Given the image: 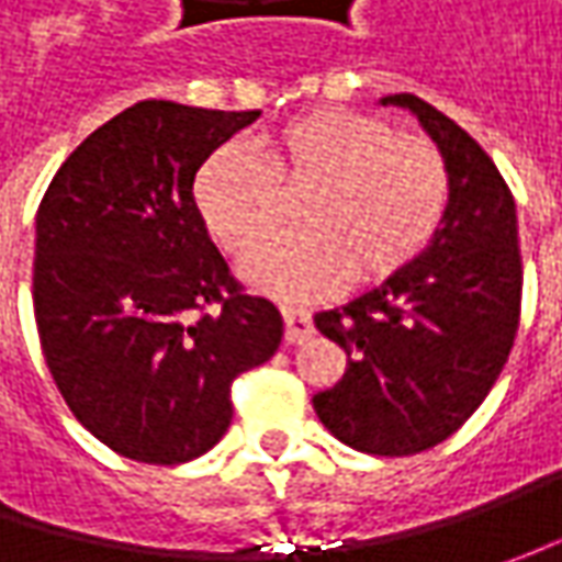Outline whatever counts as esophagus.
<instances>
[{"instance_id":"1","label":"esophagus","mask_w":562,"mask_h":562,"mask_svg":"<svg viewBox=\"0 0 562 562\" xmlns=\"http://www.w3.org/2000/svg\"><path fill=\"white\" fill-rule=\"evenodd\" d=\"M284 315V340L288 344H303L306 337H313V315L310 310H300V306H281Z\"/></svg>"}]
</instances>
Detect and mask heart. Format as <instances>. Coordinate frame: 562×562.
<instances>
[{
  "mask_svg": "<svg viewBox=\"0 0 562 562\" xmlns=\"http://www.w3.org/2000/svg\"><path fill=\"white\" fill-rule=\"evenodd\" d=\"M296 192L301 234L259 250L247 266L259 291L306 300L353 284H378L428 247L450 203L441 149L387 121L315 109L244 146L215 149L193 178L205 231L234 256H249L280 224V196Z\"/></svg>",
  "mask_w": 562,
  "mask_h": 562,
  "instance_id": "heart-1",
  "label": "heart"
}]
</instances>
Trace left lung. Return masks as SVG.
<instances>
[{
  "mask_svg": "<svg viewBox=\"0 0 562 562\" xmlns=\"http://www.w3.org/2000/svg\"><path fill=\"white\" fill-rule=\"evenodd\" d=\"M381 105L416 115L441 149L450 203L435 240L406 269L315 313L347 369L313 406L347 447L409 457L447 441L501 375L519 328L522 259L513 193L485 149L413 93L381 97Z\"/></svg>",
  "mask_w": 562,
  "mask_h": 562,
  "instance_id": "8db88e82",
  "label": "left lung"
}]
</instances>
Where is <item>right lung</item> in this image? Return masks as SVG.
<instances>
[{"label":"right lung","mask_w":562,"mask_h":562,"mask_svg":"<svg viewBox=\"0 0 562 562\" xmlns=\"http://www.w3.org/2000/svg\"><path fill=\"white\" fill-rule=\"evenodd\" d=\"M259 115L143 99L77 146L40 203L43 357L75 419L127 460L203 457L231 425V381L281 347V313L240 291L193 203L200 165Z\"/></svg>","instance_id":"right-lung-1"}]
</instances>
